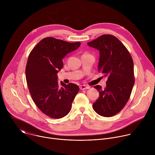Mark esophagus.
<instances>
[{
	"label": "esophagus",
	"instance_id": "34e87169",
	"mask_svg": "<svg viewBox=\"0 0 155 155\" xmlns=\"http://www.w3.org/2000/svg\"><path fill=\"white\" fill-rule=\"evenodd\" d=\"M79 87H80V89L81 90H86V89H89V88H90L89 86H86V85H80Z\"/></svg>",
	"mask_w": 155,
	"mask_h": 155
}]
</instances>
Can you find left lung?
<instances>
[{"label": "left lung", "instance_id": "1", "mask_svg": "<svg viewBox=\"0 0 155 155\" xmlns=\"http://www.w3.org/2000/svg\"><path fill=\"white\" fill-rule=\"evenodd\" d=\"M87 44L99 51L98 71L107 77L104 90L99 85L94 86L99 97L93 108L101 116L112 117L121 111L130 97L134 84L133 61L127 48L114 35H102Z\"/></svg>", "mask_w": 155, "mask_h": 155}]
</instances>
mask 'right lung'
<instances>
[{
	"label": "right lung",
	"mask_w": 155,
	"mask_h": 155,
	"mask_svg": "<svg viewBox=\"0 0 155 155\" xmlns=\"http://www.w3.org/2000/svg\"><path fill=\"white\" fill-rule=\"evenodd\" d=\"M80 42L69 43L53 37L42 39L28 57L26 78L32 98L41 111L52 118H61L71 111L79 91L78 85L58 82L62 59L77 50Z\"/></svg>",
	"instance_id": "1"
}]
</instances>
